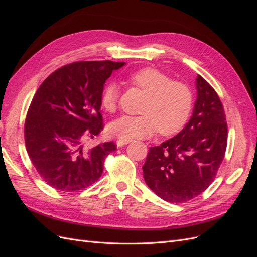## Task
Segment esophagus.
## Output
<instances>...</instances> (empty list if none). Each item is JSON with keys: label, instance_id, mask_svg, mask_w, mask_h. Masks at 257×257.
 Masks as SVG:
<instances>
[{"label": "esophagus", "instance_id": "34e87169", "mask_svg": "<svg viewBox=\"0 0 257 257\" xmlns=\"http://www.w3.org/2000/svg\"><path fill=\"white\" fill-rule=\"evenodd\" d=\"M131 142H132L131 139H123V138H120V139H118V141H116V146H118V147H123V146H125V145L130 144Z\"/></svg>", "mask_w": 257, "mask_h": 257}]
</instances>
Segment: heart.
<instances>
[{
  "label": "heart",
  "mask_w": 257,
  "mask_h": 257,
  "mask_svg": "<svg viewBox=\"0 0 257 257\" xmlns=\"http://www.w3.org/2000/svg\"><path fill=\"white\" fill-rule=\"evenodd\" d=\"M134 87L147 97L141 115H123L113 121L108 131L123 139L147 138L159 131L162 135H173L188 121L193 106V93L188 84L173 80L166 73L154 67H145L128 77ZM119 91L114 82H108L100 95L102 107L113 112L118 103Z\"/></svg>",
  "instance_id": "heart-1"
}]
</instances>
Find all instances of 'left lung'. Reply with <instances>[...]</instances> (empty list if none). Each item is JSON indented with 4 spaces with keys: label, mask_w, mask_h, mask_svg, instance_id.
<instances>
[{
    "label": "left lung",
    "mask_w": 257,
    "mask_h": 257,
    "mask_svg": "<svg viewBox=\"0 0 257 257\" xmlns=\"http://www.w3.org/2000/svg\"><path fill=\"white\" fill-rule=\"evenodd\" d=\"M197 99L185 127L160 146L149 148L143 166L147 185L169 203H184L209 188L227 146V123L215 90L196 78Z\"/></svg>",
    "instance_id": "8db88e82"
}]
</instances>
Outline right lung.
<instances>
[{"label": "right lung", "instance_id": "right-lung-1", "mask_svg": "<svg viewBox=\"0 0 257 257\" xmlns=\"http://www.w3.org/2000/svg\"><path fill=\"white\" fill-rule=\"evenodd\" d=\"M124 62L80 61L62 66L37 89L25 122L29 158L43 180L62 192L84 190L103 174L113 142L84 149L104 128L99 112L104 83Z\"/></svg>", "mask_w": 257, "mask_h": 257}]
</instances>
